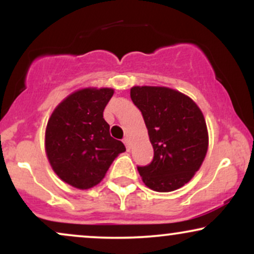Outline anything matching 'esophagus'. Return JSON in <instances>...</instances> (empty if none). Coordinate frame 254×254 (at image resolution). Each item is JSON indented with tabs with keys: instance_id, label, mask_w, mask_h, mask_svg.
<instances>
[{
	"instance_id": "obj_1",
	"label": "esophagus",
	"mask_w": 254,
	"mask_h": 254,
	"mask_svg": "<svg viewBox=\"0 0 254 254\" xmlns=\"http://www.w3.org/2000/svg\"><path fill=\"white\" fill-rule=\"evenodd\" d=\"M123 142L125 144V147H127V150H130V143H129V138L127 137H125V138H123Z\"/></svg>"
}]
</instances>
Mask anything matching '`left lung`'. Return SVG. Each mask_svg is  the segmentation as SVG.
Masks as SVG:
<instances>
[{
  "instance_id": "left-lung-1",
  "label": "left lung",
  "mask_w": 254,
  "mask_h": 254,
  "mask_svg": "<svg viewBox=\"0 0 254 254\" xmlns=\"http://www.w3.org/2000/svg\"><path fill=\"white\" fill-rule=\"evenodd\" d=\"M130 97L141 111L154 157L137 166L151 190L182 188L199 170L208 150V130L202 111L190 98L166 87H132Z\"/></svg>"
}]
</instances>
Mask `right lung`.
<instances>
[{
  "label": "right lung",
  "mask_w": 254,
  "mask_h": 254,
  "mask_svg": "<svg viewBox=\"0 0 254 254\" xmlns=\"http://www.w3.org/2000/svg\"><path fill=\"white\" fill-rule=\"evenodd\" d=\"M111 88L72 93L56 107L48 122L45 149L52 170L74 188L90 189L103 180L124 144L110 135L104 110Z\"/></svg>",
  "instance_id": "1"
}]
</instances>
